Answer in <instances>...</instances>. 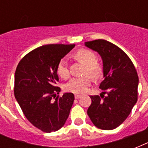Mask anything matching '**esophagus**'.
Masks as SVG:
<instances>
[{"instance_id": "1", "label": "esophagus", "mask_w": 148, "mask_h": 148, "mask_svg": "<svg viewBox=\"0 0 148 148\" xmlns=\"http://www.w3.org/2000/svg\"><path fill=\"white\" fill-rule=\"evenodd\" d=\"M74 97H75V99H78L81 97V95H74Z\"/></svg>"}]
</instances>
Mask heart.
<instances>
[{
    "label": "heart",
    "mask_w": 148,
    "mask_h": 148,
    "mask_svg": "<svg viewBox=\"0 0 148 148\" xmlns=\"http://www.w3.org/2000/svg\"><path fill=\"white\" fill-rule=\"evenodd\" d=\"M74 58L84 64V74H89L94 79H99L102 76L103 71V66L97 60V55L93 51L85 48L80 49L75 52ZM57 73L63 79L69 77V67L67 60L64 58L61 59L58 63ZM88 75H85L81 77L72 78L64 85V90L67 92L75 94L85 92L91 83V78Z\"/></svg>",
    "instance_id": "heart-1"
}]
</instances>
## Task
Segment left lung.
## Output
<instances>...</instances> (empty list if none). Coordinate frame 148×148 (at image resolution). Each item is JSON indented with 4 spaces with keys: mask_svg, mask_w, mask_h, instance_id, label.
<instances>
[{
    "mask_svg": "<svg viewBox=\"0 0 148 148\" xmlns=\"http://www.w3.org/2000/svg\"><path fill=\"white\" fill-rule=\"evenodd\" d=\"M85 46L102 58L104 78L99 87L103 90L101 96L90 97L88 114L97 127L113 130L126 120L137 103L138 73L128 56L112 43L98 39L85 42Z\"/></svg>",
    "mask_w": 148,
    "mask_h": 148,
    "instance_id": "obj_1",
    "label": "left lung"
}]
</instances>
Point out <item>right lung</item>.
Masks as SVG:
<instances>
[{"mask_svg":"<svg viewBox=\"0 0 148 148\" xmlns=\"http://www.w3.org/2000/svg\"><path fill=\"white\" fill-rule=\"evenodd\" d=\"M75 45H43L22 58L14 75V96L26 118L40 131L51 133L64 125L74 101L72 93L58 97L60 88L57 67ZM55 100H53V98Z\"/></svg>","mask_w":148,"mask_h":148,"instance_id":"1","label":"right lung"}]
</instances>
